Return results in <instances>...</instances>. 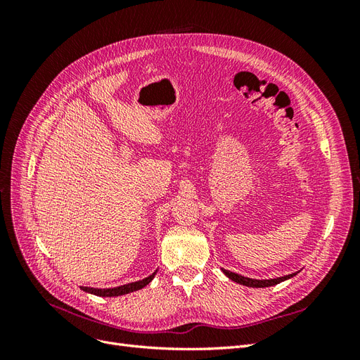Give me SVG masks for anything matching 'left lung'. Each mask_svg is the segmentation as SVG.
I'll list each match as a JSON object with an SVG mask.
<instances>
[{"label":"left lung","instance_id":"1","mask_svg":"<svg viewBox=\"0 0 360 360\" xmlns=\"http://www.w3.org/2000/svg\"><path fill=\"white\" fill-rule=\"evenodd\" d=\"M222 271H224V274H225L228 278H230L231 281L237 282V284H242V285H246V287H252V288H264V287L276 285V284H279V282L287 281V279H290V278H292L294 275H296V274H291V275L275 278V279H252V278H246V276H242V275L233 274V271L225 270V269H222Z\"/></svg>","mask_w":360,"mask_h":360}]
</instances>
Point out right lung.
I'll use <instances>...</instances> for the list:
<instances>
[{
  "instance_id": "right-lung-1",
  "label": "right lung",
  "mask_w": 360,
  "mask_h": 360,
  "mask_svg": "<svg viewBox=\"0 0 360 360\" xmlns=\"http://www.w3.org/2000/svg\"><path fill=\"white\" fill-rule=\"evenodd\" d=\"M158 271V270H156ZM156 271L153 275H150L148 278L143 279V281H138V282H132V284H126L122 287H115V288H90V287H81L84 291L86 292H91L94 296H101V297H115V296H123V294L127 292H132L136 290L144 288L147 284H150L151 279L155 278Z\"/></svg>"
}]
</instances>
